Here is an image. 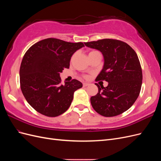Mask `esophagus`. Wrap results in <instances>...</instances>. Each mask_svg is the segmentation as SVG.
Segmentation results:
<instances>
[{"mask_svg":"<svg viewBox=\"0 0 161 161\" xmlns=\"http://www.w3.org/2000/svg\"><path fill=\"white\" fill-rule=\"evenodd\" d=\"M88 85H89V84H88V83H86V82H83V83H82V86H83L84 87L87 86Z\"/></svg>","mask_w":161,"mask_h":161,"instance_id":"obj_1","label":"esophagus"}]
</instances>
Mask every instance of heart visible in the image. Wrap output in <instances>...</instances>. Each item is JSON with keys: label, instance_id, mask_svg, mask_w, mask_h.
Instances as JSON below:
<instances>
[{"label": "heart", "instance_id": "b5f03b06", "mask_svg": "<svg viewBox=\"0 0 161 161\" xmlns=\"http://www.w3.org/2000/svg\"><path fill=\"white\" fill-rule=\"evenodd\" d=\"M92 52H93V51H92ZM87 77H88V76H85V78H87Z\"/></svg>", "mask_w": 161, "mask_h": 161}]
</instances>
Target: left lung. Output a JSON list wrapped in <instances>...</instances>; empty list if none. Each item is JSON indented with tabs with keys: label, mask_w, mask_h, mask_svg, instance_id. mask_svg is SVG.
<instances>
[{
	"label": "left lung",
	"mask_w": 161,
	"mask_h": 161,
	"mask_svg": "<svg viewBox=\"0 0 161 161\" xmlns=\"http://www.w3.org/2000/svg\"><path fill=\"white\" fill-rule=\"evenodd\" d=\"M85 46L103 53L104 66L95 81L108 82L106 87L97 83L98 93L91 97L92 107L99 114L114 117L130 109L139 96L142 71L137 53L128 43L114 39L85 42Z\"/></svg>",
	"instance_id": "left-lung-1"
}]
</instances>
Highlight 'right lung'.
I'll return each mask as SVG.
<instances>
[{"mask_svg": "<svg viewBox=\"0 0 161 161\" xmlns=\"http://www.w3.org/2000/svg\"><path fill=\"white\" fill-rule=\"evenodd\" d=\"M82 42L72 43L47 38L31 46L20 66V86L32 108L47 117H57L69 108L74 92L82 86L72 79L62 84L60 73L69 69L70 58Z\"/></svg>", "mask_w": 161, "mask_h": 161, "instance_id": "right-lung-1", "label": "right lung"}]
</instances>
